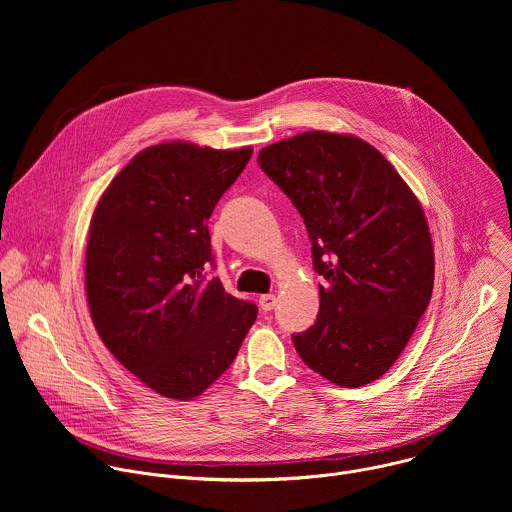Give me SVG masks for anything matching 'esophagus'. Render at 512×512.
Returning <instances> with one entry per match:
<instances>
[{"label":"esophagus","mask_w":512,"mask_h":512,"mask_svg":"<svg viewBox=\"0 0 512 512\" xmlns=\"http://www.w3.org/2000/svg\"><path fill=\"white\" fill-rule=\"evenodd\" d=\"M275 302H277V298H275L273 294H265V296H261V298H259V306H261V310H263V312L273 310V308H275Z\"/></svg>","instance_id":"34e87169"}]
</instances>
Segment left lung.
<instances>
[{"label": "left lung", "mask_w": 512, "mask_h": 512, "mask_svg": "<svg viewBox=\"0 0 512 512\" xmlns=\"http://www.w3.org/2000/svg\"><path fill=\"white\" fill-rule=\"evenodd\" d=\"M261 170L302 214L320 283V312L294 346L340 387L383 377L433 289L423 208L391 162L354 135L306 131L267 145Z\"/></svg>", "instance_id": "1"}]
</instances>
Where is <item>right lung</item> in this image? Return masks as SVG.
<instances>
[{"label":"right lung","mask_w":512,"mask_h":512,"mask_svg":"<svg viewBox=\"0 0 512 512\" xmlns=\"http://www.w3.org/2000/svg\"><path fill=\"white\" fill-rule=\"evenodd\" d=\"M253 150L168 141L139 152L91 218L85 285L93 324L141 383L190 401L235 360L257 306L227 294L208 218Z\"/></svg>","instance_id":"1"}]
</instances>
